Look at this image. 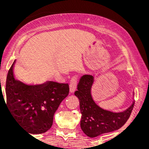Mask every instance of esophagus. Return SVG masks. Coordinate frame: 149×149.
Listing matches in <instances>:
<instances>
[{
  "mask_svg": "<svg viewBox=\"0 0 149 149\" xmlns=\"http://www.w3.org/2000/svg\"><path fill=\"white\" fill-rule=\"evenodd\" d=\"M77 83H78V76H75L72 77L69 83V87H70V92H73L76 90L77 87Z\"/></svg>",
  "mask_w": 149,
  "mask_h": 149,
  "instance_id": "obj_1",
  "label": "esophagus"
}]
</instances>
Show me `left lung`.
<instances>
[{
    "label": "left lung",
    "mask_w": 149,
    "mask_h": 149,
    "mask_svg": "<svg viewBox=\"0 0 149 149\" xmlns=\"http://www.w3.org/2000/svg\"><path fill=\"white\" fill-rule=\"evenodd\" d=\"M93 76L84 75L80 79L75 95L80 102L82 114L80 127L87 136L95 137L104 133L117 130L125 124L134 108V102L122 113H113L102 109L92 100L91 88Z\"/></svg>",
    "instance_id": "1"
}]
</instances>
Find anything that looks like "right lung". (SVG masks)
<instances>
[{"mask_svg": "<svg viewBox=\"0 0 149 149\" xmlns=\"http://www.w3.org/2000/svg\"><path fill=\"white\" fill-rule=\"evenodd\" d=\"M14 64L15 61L6 78L8 110L18 124L29 133L45 132L52 127L53 116L59 104L69 95V84L49 81L39 85H25L15 79Z\"/></svg>", "mask_w": 149, "mask_h": 149, "instance_id": "right-lung-1", "label": "right lung"}]
</instances>
